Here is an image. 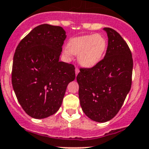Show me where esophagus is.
<instances>
[{
    "instance_id": "34e87169",
    "label": "esophagus",
    "mask_w": 149,
    "mask_h": 149,
    "mask_svg": "<svg viewBox=\"0 0 149 149\" xmlns=\"http://www.w3.org/2000/svg\"><path fill=\"white\" fill-rule=\"evenodd\" d=\"M75 72H76V75L77 76L78 73H79V69L78 68H76V69H75Z\"/></svg>"
}]
</instances>
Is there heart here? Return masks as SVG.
I'll return each instance as SVG.
<instances>
[{"instance_id": "1", "label": "heart", "mask_w": 149, "mask_h": 149, "mask_svg": "<svg viewBox=\"0 0 149 149\" xmlns=\"http://www.w3.org/2000/svg\"><path fill=\"white\" fill-rule=\"evenodd\" d=\"M107 48V40L99 34H88L70 39L63 50L68 58L78 55V61L84 68L94 67L101 61Z\"/></svg>"}]
</instances>
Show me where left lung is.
<instances>
[{
	"label": "left lung",
	"instance_id": "1",
	"mask_svg": "<svg viewBox=\"0 0 149 149\" xmlns=\"http://www.w3.org/2000/svg\"><path fill=\"white\" fill-rule=\"evenodd\" d=\"M108 37L104 58L91 68H81L76 77L82 110L98 123L118 114L130 91L133 62L127 43L118 32L104 28Z\"/></svg>",
	"mask_w": 149,
	"mask_h": 149
}]
</instances>
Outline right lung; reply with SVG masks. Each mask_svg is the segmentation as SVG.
<instances>
[{
	"mask_svg": "<svg viewBox=\"0 0 149 149\" xmlns=\"http://www.w3.org/2000/svg\"><path fill=\"white\" fill-rule=\"evenodd\" d=\"M65 38L61 26L45 24L33 29L16 47L12 85L18 102L31 118L55 114L76 78L74 65L59 61Z\"/></svg>",
	"mask_w": 149,
	"mask_h": 149,
	"instance_id": "1",
	"label": "right lung"
}]
</instances>
